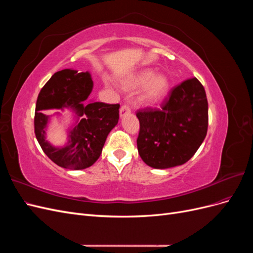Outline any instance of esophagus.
I'll use <instances>...</instances> for the list:
<instances>
[{
    "instance_id": "1",
    "label": "esophagus",
    "mask_w": 253,
    "mask_h": 253,
    "mask_svg": "<svg viewBox=\"0 0 253 253\" xmlns=\"http://www.w3.org/2000/svg\"><path fill=\"white\" fill-rule=\"evenodd\" d=\"M129 113H131V108H129V105L126 104V103L122 104L121 108H120V116L124 117V116H126V115H127Z\"/></svg>"
}]
</instances>
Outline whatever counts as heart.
Here are the masks:
<instances>
[{
	"instance_id": "b5f03b06",
	"label": "heart",
	"mask_w": 253,
	"mask_h": 253,
	"mask_svg": "<svg viewBox=\"0 0 253 253\" xmlns=\"http://www.w3.org/2000/svg\"><path fill=\"white\" fill-rule=\"evenodd\" d=\"M126 88L136 89L144 86L140 100L145 104H153L159 101L169 89V80L163 74L155 75V71L152 68H144V70L136 73L129 78L126 84Z\"/></svg>"
}]
</instances>
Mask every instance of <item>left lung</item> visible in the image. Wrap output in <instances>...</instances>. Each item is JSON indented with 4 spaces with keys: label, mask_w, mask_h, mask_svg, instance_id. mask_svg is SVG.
<instances>
[{
    "label": "left lung",
    "mask_w": 253,
    "mask_h": 253,
    "mask_svg": "<svg viewBox=\"0 0 253 253\" xmlns=\"http://www.w3.org/2000/svg\"><path fill=\"white\" fill-rule=\"evenodd\" d=\"M139 119L137 149L143 162L155 169L187 163L201 147L208 129V101L196 78L172 88L162 109L147 108Z\"/></svg>",
    "instance_id": "1"
}]
</instances>
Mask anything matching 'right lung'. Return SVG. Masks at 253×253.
Instances as JSON below:
<instances>
[{"mask_svg":"<svg viewBox=\"0 0 253 253\" xmlns=\"http://www.w3.org/2000/svg\"><path fill=\"white\" fill-rule=\"evenodd\" d=\"M88 72L66 70L53 74L40 90L35 113V134L43 152L59 167L82 170L96 163L113 127L118 124L119 104L90 102L84 104L93 89ZM67 107L78 115V121L69 131V141L57 148L46 140L44 131L49 117L42 110Z\"/></svg>","mask_w":253,"mask_h":253,"instance_id":"add662e5","label":"right lung"}]
</instances>
